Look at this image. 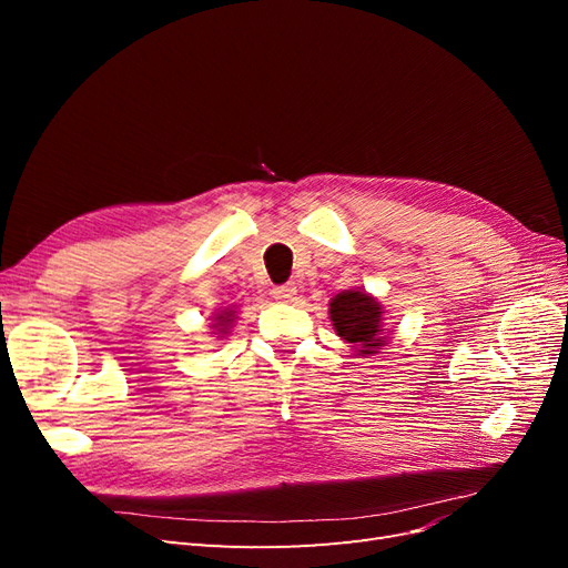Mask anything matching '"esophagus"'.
Masks as SVG:
<instances>
[{"label": "esophagus", "mask_w": 568, "mask_h": 568, "mask_svg": "<svg viewBox=\"0 0 568 568\" xmlns=\"http://www.w3.org/2000/svg\"><path fill=\"white\" fill-rule=\"evenodd\" d=\"M272 298L280 303H291L296 298V286L294 284H284V286H274L272 288Z\"/></svg>", "instance_id": "obj_1"}]
</instances>
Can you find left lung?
<instances>
[{
	"mask_svg": "<svg viewBox=\"0 0 568 568\" xmlns=\"http://www.w3.org/2000/svg\"><path fill=\"white\" fill-rule=\"evenodd\" d=\"M329 317L334 332L351 343L359 357L376 355L388 346L390 336L384 332V305L365 288L341 291L329 301Z\"/></svg>",
	"mask_w": 568,
	"mask_h": 568,
	"instance_id": "obj_1",
	"label": "left lung"
}]
</instances>
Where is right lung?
I'll list each match as a JSON object with an SVG mask.
<instances>
[{"mask_svg":"<svg viewBox=\"0 0 568 568\" xmlns=\"http://www.w3.org/2000/svg\"><path fill=\"white\" fill-rule=\"evenodd\" d=\"M213 324H211V334H215L217 338H225L230 332H232V326H234V322H236V311H234V305L232 307H222V311H217L213 317Z\"/></svg>","mask_w":568,"mask_h":568,"instance_id":"1","label":"right lung"}]
</instances>
